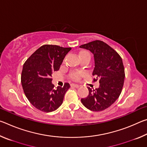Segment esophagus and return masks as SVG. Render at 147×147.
I'll return each instance as SVG.
<instances>
[{
	"mask_svg": "<svg viewBox=\"0 0 147 147\" xmlns=\"http://www.w3.org/2000/svg\"><path fill=\"white\" fill-rule=\"evenodd\" d=\"M71 87H74V88H78L80 87V86L78 85V84H71Z\"/></svg>",
	"mask_w": 147,
	"mask_h": 147,
	"instance_id": "obj_1",
	"label": "esophagus"
}]
</instances>
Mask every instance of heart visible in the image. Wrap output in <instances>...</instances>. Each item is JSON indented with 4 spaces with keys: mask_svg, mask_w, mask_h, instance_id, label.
Instances as JSON below:
<instances>
[{
    "mask_svg": "<svg viewBox=\"0 0 147 147\" xmlns=\"http://www.w3.org/2000/svg\"><path fill=\"white\" fill-rule=\"evenodd\" d=\"M90 56V54H89V52L86 51H81L80 53V58H82V57H84V56ZM83 75H84L83 72L73 71V72H71L70 74V77L71 79L73 80L78 81L81 78V77Z\"/></svg>",
    "mask_w": 147,
    "mask_h": 147,
    "instance_id": "obj_1",
    "label": "heart"
}]
</instances>
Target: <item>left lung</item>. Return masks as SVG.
Here are the masks:
<instances>
[{
	"instance_id": "1",
	"label": "left lung",
	"mask_w": 147,
	"mask_h": 147,
	"mask_svg": "<svg viewBox=\"0 0 147 147\" xmlns=\"http://www.w3.org/2000/svg\"><path fill=\"white\" fill-rule=\"evenodd\" d=\"M80 48L89 50L94 55L93 82L98 80L99 88H89V94L81 99L87 108L93 111H103L112 105L119 98L124 85V68L120 55L108 44L95 40L82 45Z\"/></svg>"
}]
</instances>
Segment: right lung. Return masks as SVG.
Here are the masks:
<instances>
[{
  "mask_svg": "<svg viewBox=\"0 0 147 147\" xmlns=\"http://www.w3.org/2000/svg\"><path fill=\"white\" fill-rule=\"evenodd\" d=\"M71 48L54 45H44L24 62L21 73L24 93L35 108L43 112L55 111L63 102L70 88L69 83L55 88L52 74L58 71L66 54Z\"/></svg>",
  "mask_w": 147,
  "mask_h": 147,
  "instance_id": "right-lung-1",
  "label": "right lung"
}]
</instances>
